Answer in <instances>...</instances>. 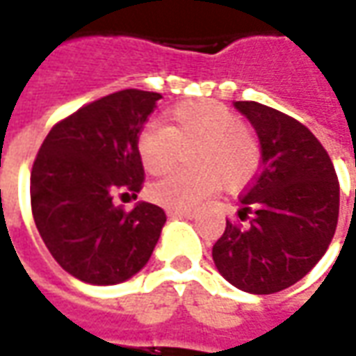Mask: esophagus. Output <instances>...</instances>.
I'll return each mask as SVG.
<instances>
[{"instance_id": "obj_1", "label": "esophagus", "mask_w": 356, "mask_h": 356, "mask_svg": "<svg viewBox=\"0 0 356 356\" xmlns=\"http://www.w3.org/2000/svg\"><path fill=\"white\" fill-rule=\"evenodd\" d=\"M168 216H170V217H185V219H194V217H196V211H191V209H168Z\"/></svg>"}]
</instances>
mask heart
<instances>
[{
	"mask_svg": "<svg viewBox=\"0 0 356 356\" xmlns=\"http://www.w3.org/2000/svg\"><path fill=\"white\" fill-rule=\"evenodd\" d=\"M168 127L148 124L137 135V154L145 170L163 175L183 150L196 170L177 171L150 185V200L170 209H191L221 186L238 188L254 177L261 150L242 116L216 101L181 104L168 112Z\"/></svg>",
	"mask_w": 356,
	"mask_h": 356,
	"instance_id": "heart-1",
	"label": "heart"
}]
</instances>
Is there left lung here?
Wrapping results in <instances>:
<instances>
[{
	"label": "left lung",
	"mask_w": 356,
	"mask_h": 356,
	"mask_svg": "<svg viewBox=\"0 0 356 356\" xmlns=\"http://www.w3.org/2000/svg\"><path fill=\"white\" fill-rule=\"evenodd\" d=\"M234 108L261 145V171L227 221L213 263L238 290L267 296L301 280L326 254L339 216V183L318 139L288 114L254 101Z\"/></svg>",
	"instance_id": "8db88e82"
}]
</instances>
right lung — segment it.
<instances>
[{
  "label": "right lung",
  "instance_id": "add662e5",
  "mask_svg": "<svg viewBox=\"0 0 356 356\" xmlns=\"http://www.w3.org/2000/svg\"><path fill=\"white\" fill-rule=\"evenodd\" d=\"M160 93L124 89L76 110L43 140L30 175L32 213L40 236L68 275L93 286L125 282L145 267L165 223L162 208L137 202L145 170L137 135Z\"/></svg>",
  "mask_w": 356,
  "mask_h": 356
}]
</instances>
